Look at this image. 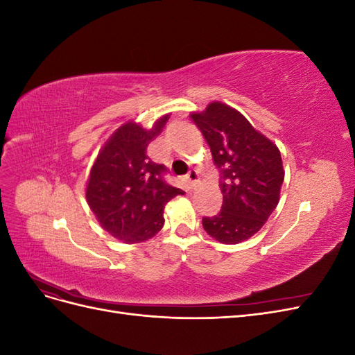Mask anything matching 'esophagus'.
Segmentation results:
<instances>
[{
  "label": "esophagus",
  "mask_w": 355,
  "mask_h": 355,
  "mask_svg": "<svg viewBox=\"0 0 355 355\" xmlns=\"http://www.w3.org/2000/svg\"><path fill=\"white\" fill-rule=\"evenodd\" d=\"M187 180L191 187H196L198 182V171L197 170H189V173L187 175Z\"/></svg>",
  "instance_id": "1"
}]
</instances>
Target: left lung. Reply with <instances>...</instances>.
<instances>
[{"label":"left lung","instance_id":"1","mask_svg":"<svg viewBox=\"0 0 355 355\" xmlns=\"http://www.w3.org/2000/svg\"><path fill=\"white\" fill-rule=\"evenodd\" d=\"M220 173L222 209L202 218V228L223 244H239L259 231L275 210L284 180L278 148L231 106L213 102L192 114Z\"/></svg>","mask_w":355,"mask_h":355}]
</instances>
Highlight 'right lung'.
<instances>
[{"mask_svg":"<svg viewBox=\"0 0 355 355\" xmlns=\"http://www.w3.org/2000/svg\"><path fill=\"white\" fill-rule=\"evenodd\" d=\"M168 115L145 130L121 125L102 148L90 171L85 197L101 227L127 244L142 243L163 228L166 204L184 191L168 185L167 167L146 155L149 142L163 130Z\"/></svg>","mask_w":355,"mask_h":355,"instance_id":"add662e5","label":"right lung"}]
</instances>
